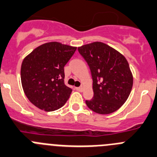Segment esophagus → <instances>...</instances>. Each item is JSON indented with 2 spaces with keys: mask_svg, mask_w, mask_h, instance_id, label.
Wrapping results in <instances>:
<instances>
[{
  "mask_svg": "<svg viewBox=\"0 0 157 157\" xmlns=\"http://www.w3.org/2000/svg\"><path fill=\"white\" fill-rule=\"evenodd\" d=\"M76 90L78 91H83V90H84V88L82 87H76Z\"/></svg>",
  "mask_w": 157,
  "mask_h": 157,
  "instance_id": "1",
  "label": "esophagus"
}]
</instances>
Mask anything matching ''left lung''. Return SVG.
Masks as SVG:
<instances>
[{
    "label": "left lung",
    "mask_w": 157,
    "mask_h": 157,
    "mask_svg": "<svg viewBox=\"0 0 157 157\" xmlns=\"http://www.w3.org/2000/svg\"><path fill=\"white\" fill-rule=\"evenodd\" d=\"M78 51L91 70L94 96L87 107L98 114H109L127 101L133 86L129 64L121 52L102 42L82 45Z\"/></svg>",
    "instance_id": "obj_1"
}]
</instances>
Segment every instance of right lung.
Wrapping results in <instances>:
<instances>
[{"label": "right lung", "instance_id": "add662e5", "mask_svg": "<svg viewBox=\"0 0 157 157\" xmlns=\"http://www.w3.org/2000/svg\"><path fill=\"white\" fill-rule=\"evenodd\" d=\"M77 47L56 41L38 46L24 58L21 66L23 91L31 103L47 112L61 108L72 89L65 84L64 66Z\"/></svg>", "mask_w": 157, "mask_h": 157}]
</instances>
